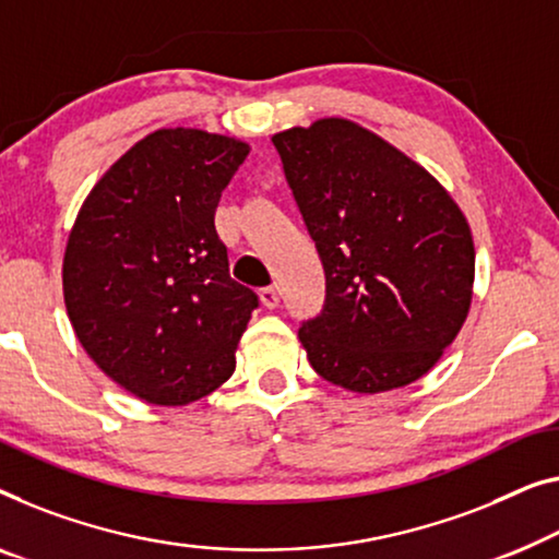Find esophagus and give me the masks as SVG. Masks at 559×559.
<instances>
[{"mask_svg":"<svg viewBox=\"0 0 559 559\" xmlns=\"http://www.w3.org/2000/svg\"><path fill=\"white\" fill-rule=\"evenodd\" d=\"M260 299H262L264 307H277L280 299H282L280 287H264L260 293Z\"/></svg>","mask_w":559,"mask_h":559,"instance_id":"esophagus-1","label":"esophagus"}]
</instances>
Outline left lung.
Segmentation results:
<instances>
[{"instance_id":"left-lung-1","label":"left lung","mask_w":559,"mask_h":559,"mask_svg":"<svg viewBox=\"0 0 559 559\" xmlns=\"http://www.w3.org/2000/svg\"><path fill=\"white\" fill-rule=\"evenodd\" d=\"M325 270L322 314L299 328L314 373L350 393L424 378L466 322L474 239L451 193L347 118L272 135Z\"/></svg>"}]
</instances>
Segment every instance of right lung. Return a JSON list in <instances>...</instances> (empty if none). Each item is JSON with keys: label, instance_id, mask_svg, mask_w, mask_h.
I'll list each match as a JSON object with an SVG mask.
<instances>
[{"label": "right lung", "instance_id": "obj_1", "mask_svg": "<svg viewBox=\"0 0 559 559\" xmlns=\"http://www.w3.org/2000/svg\"><path fill=\"white\" fill-rule=\"evenodd\" d=\"M249 143L158 128L93 186L72 224L62 295L80 345L153 406H186L229 380L257 307L229 277L214 226Z\"/></svg>", "mask_w": 559, "mask_h": 559}]
</instances>
